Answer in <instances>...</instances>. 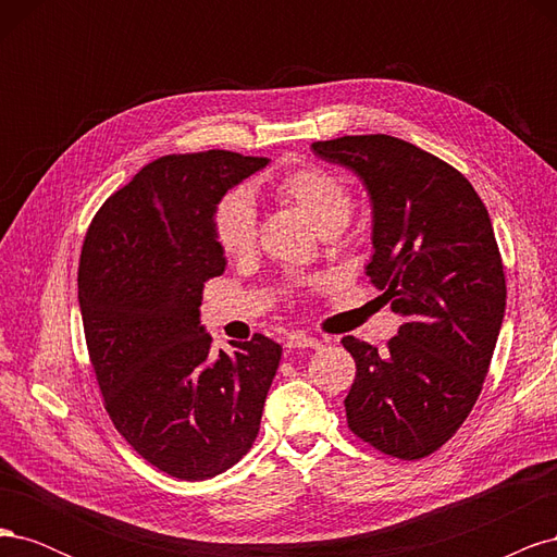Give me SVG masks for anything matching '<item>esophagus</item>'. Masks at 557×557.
Returning <instances> with one entry per match:
<instances>
[{
    "label": "esophagus",
    "mask_w": 557,
    "mask_h": 557,
    "mask_svg": "<svg viewBox=\"0 0 557 557\" xmlns=\"http://www.w3.org/2000/svg\"><path fill=\"white\" fill-rule=\"evenodd\" d=\"M288 348H323L325 339H318V336H307V334H290L288 342H285Z\"/></svg>",
    "instance_id": "obj_1"
}]
</instances>
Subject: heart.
Returning a JSON list of instances; mask_svg holds the SVG:
<instances>
[{
  "label": "heart",
  "mask_w": 557,
  "mask_h": 557,
  "mask_svg": "<svg viewBox=\"0 0 557 557\" xmlns=\"http://www.w3.org/2000/svg\"><path fill=\"white\" fill-rule=\"evenodd\" d=\"M274 195L283 205L297 209L320 234L339 232L352 211L348 185L320 166H301V170L283 174L274 183ZM213 232L218 246L227 256L242 258L256 246V207L244 190H234L218 201Z\"/></svg>",
  "instance_id": "1"
}]
</instances>
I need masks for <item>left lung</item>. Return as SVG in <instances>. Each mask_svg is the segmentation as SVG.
I'll return each mask as SVG.
<instances>
[{"label": "left lung", "mask_w": 557, "mask_h": 557, "mask_svg": "<svg viewBox=\"0 0 557 557\" xmlns=\"http://www.w3.org/2000/svg\"><path fill=\"white\" fill-rule=\"evenodd\" d=\"M311 148L362 181L374 244L367 276L404 318L381 352L342 339L358 367L348 428L393 458H425L476 404L499 336L507 283L491 215L458 170L409 141L360 134Z\"/></svg>", "instance_id": "obj_1"}]
</instances>
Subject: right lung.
<instances>
[{
  "instance_id": "obj_1",
  "label": "right lung",
  "mask_w": 557,
  "mask_h": 557,
  "mask_svg": "<svg viewBox=\"0 0 557 557\" xmlns=\"http://www.w3.org/2000/svg\"><path fill=\"white\" fill-rule=\"evenodd\" d=\"M267 164L230 150L158 158L104 201L83 242L78 305L104 407L146 462L183 481L244 458L278 369L269 336L213 352L199 323L205 283L227 264L218 201Z\"/></svg>"
}]
</instances>
